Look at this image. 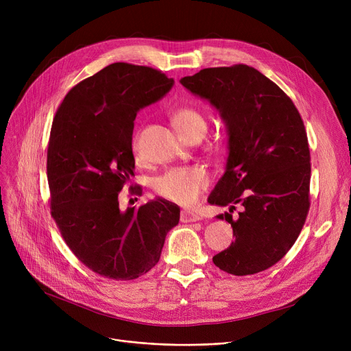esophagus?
I'll use <instances>...</instances> for the list:
<instances>
[{
	"instance_id": "1",
	"label": "esophagus",
	"mask_w": 351,
	"mask_h": 351,
	"mask_svg": "<svg viewBox=\"0 0 351 351\" xmlns=\"http://www.w3.org/2000/svg\"><path fill=\"white\" fill-rule=\"evenodd\" d=\"M197 220H200V216L193 212V210H188V209H183L180 212V222L183 223H191V222H197Z\"/></svg>"
}]
</instances>
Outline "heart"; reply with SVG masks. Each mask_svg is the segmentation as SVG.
Instances as JSON below:
<instances>
[{
	"label": "heart",
	"instance_id": "1",
	"mask_svg": "<svg viewBox=\"0 0 351 351\" xmlns=\"http://www.w3.org/2000/svg\"><path fill=\"white\" fill-rule=\"evenodd\" d=\"M172 122L178 131L185 136H191L197 131L206 129V121L197 109L183 106L176 109L172 115ZM134 152L139 151L138 136L132 142ZM210 183L208 171L202 166H182L166 171L154 180V191L163 199L175 202L179 205H192L199 199Z\"/></svg>",
	"mask_w": 351,
	"mask_h": 351
}]
</instances>
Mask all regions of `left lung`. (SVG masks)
Listing matches in <instances>:
<instances>
[{
    "mask_svg": "<svg viewBox=\"0 0 351 351\" xmlns=\"http://www.w3.org/2000/svg\"><path fill=\"white\" fill-rule=\"evenodd\" d=\"M210 102L229 135L226 171L208 202L241 204L239 219L219 215L234 242L213 256L226 273L246 276L278 263L296 242L310 208V151L303 119L285 92L257 69L239 64L200 69L180 80Z\"/></svg>",
    "mask_w": 351,
    "mask_h": 351,
    "instance_id": "left-lung-1",
    "label": "left lung"
}]
</instances>
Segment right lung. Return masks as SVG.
Returning a JSON list of instances; mask_svg holds the SVG:
<instances>
[{
    "mask_svg": "<svg viewBox=\"0 0 351 351\" xmlns=\"http://www.w3.org/2000/svg\"><path fill=\"white\" fill-rule=\"evenodd\" d=\"M173 80L149 66L115 62L73 86L52 121L47 154L51 215L65 243L92 271L132 280L160 257L180 209L165 199L121 210L134 175V121Z\"/></svg>",
    "mask_w": 351,
    "mask_h": 351,
    "instance_id": "right-lung-1",
    "label": "right lung"
}]
</instances>
